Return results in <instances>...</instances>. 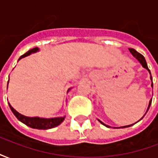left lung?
Here are the masks:
<instances>
[{
  "mask_svg": "<svg viewBox=\"0 0 158 158\" xmlns=\"http://www.w3.org/2000/svg\"><path fill=\"white\" fill-rule=\"evenodd\" d=\"M129 52H130V53L132 54L133 56H134L135 58H136V59H137V60H138V61H139V63H140V64H141V65H142L143 68H144V69H147V70H148V72H149L150 75H151V72H150L149 69H148V67H147V63H146V59H145V57H144V56H143L141 55L140 53H139V52H136V51H135V49L129 48ZM150 79H151V80H152V85H152V87H153L152 77V75H151V77H150ZM151 104H152V99L150 100L149 105H148V107H147V110H146V113H147V111L149 110L150 106H151ZM146 113H145V115H146ZM145 115H144V116H145ZM144 116H143L142 118H144ZM142 118H141L139 119V120H141V119H142ZM98 121H99V122L101 123L102 124H103V125H105V126H106V127H107V128H111V126L106 125V124H105L104 123L102 122V121H101V120H99V119H98ZM139 121H138V122H139ZM134 124H135V123H134ZM132 125H133V124H130V125L122 126V127H116V128H115V127H113V129H120V128H128V127H130V126H132Z\"/></svg>",
  "mask_w": 158,
  "mask_h": 158,
  "instance_id": "obj_1",
  "label": "left lung"
}]
</instances>
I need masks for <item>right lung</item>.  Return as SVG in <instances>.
Wrapping results in <instances>:
<instances>
[{"label": "right lung", "instance_id": "add662e5", "mask_svg": "<svg viewBox=\"0 0 158 158\" xmlns=\"http://www.w3.org/2000/svg\"><path fill=\"white\" fill-rule=\"evenodd\" d=\"M40 49L38 47L33 48L31 50H29V52H27L25 54H23L19 57V61L20 59L23 58L25 56H28L32 53H35V52H39ZM9 82V79H8ZM8 85V84H7ZM71 89H69L68 92ZM9 106L10 109L12 110V113L15 115L17 118L19 119L20 122H22L23 123H24L27 126H29L32 129H49L55 128L56 126H58L59 124H61L63 120L65 119V116L63 117H57V118H40V117H27L23 115L21 113H19V112H17L13 107H12L10 103H9Z\"/></svg>", "mask_w": 158, "mask_h": 158}]
</instances>
